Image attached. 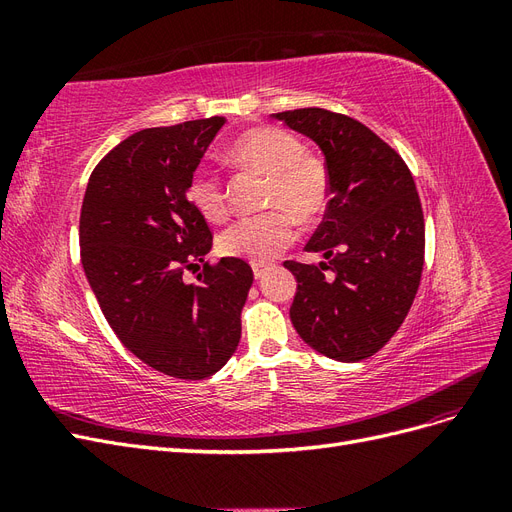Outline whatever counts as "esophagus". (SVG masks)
I'll use <instances>...</instances> for the list:
<instances>
[{
	"instance_id": "obj_1",
	"label": "esophagus",
	"mask_w": 512,
	"mask_h": 512,
	"mask_svg": "<svg viewBox=\"0 0 512 512\" xmlns=\"http://www.w3.org/2000/svg\"><path fill=\"white\" fill-rule=\"evenodd\" d=\"M269 269H271V265H267V262H252V271H254L256 280H260V277H265V273Z\"/></svg>"
}]
</instances>
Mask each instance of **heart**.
Listing matches in <instances>:
<instances>
[{
  "label": "heart",
  "mask_w": 512,
  "mask_h": 512,
  "mask_svg": "<svg viewBox=\"0 0 512 512\" xmlns=\"http://www.w3.org/2000/svg\"><path fill=\"white\" fill-rule=\"evenodd\" d=\"M230 160L269 177L265 203L275 209L237 220L222 232L218 247L230 258L269 262L297 237L294 215L309 222L327 207L329 168L303 151L299 138L282 128H256L243 134L230 147ZM188 200L209 222H222L228 213L224 185L209 170L192 175Z\"/></svg>",
  "instance_id": "heart-1"
}]
</instances>
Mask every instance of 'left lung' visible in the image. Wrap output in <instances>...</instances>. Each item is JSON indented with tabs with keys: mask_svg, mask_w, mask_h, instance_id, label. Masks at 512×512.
Masks as SVG:
<instances>
[{
	"mask_svg": "<svg viewBox=\"0 0 512 512\" xmlns=\"http://www.w3.org/2000/svg\"><path fill=\"white\" fill-rule=\"evenodd\" d=\"M320 147L329 205L305 245L318 265L288 260L297 280L290 320L307 346L333 361L376 354L408 316L421 284L425 222L406 162L361 121L299 108L275 113Z\"/></svg>",
	"mask_w": 512,
	"mask_h": 512,
	"instance_id": "8db88e82",
	"label": "left lung"
}]
</instances>
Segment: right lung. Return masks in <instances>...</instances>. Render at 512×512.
I'll return each instance as SVG.
<instances>
[{
    "label": "right lung",
    "mask_w": 512,
    "mask_h": 512,
    "mask_svg": "<svg viewBox=\"0 0 512 512\" xmlns=\"http://www.w3.org/2000/svg\"><path fill=\"white\" fill-rule=\"evenodd\" d=\"M226 117L141 130L89 177L81 209V260L102 314L134 356L181 380L220 371L241 339V309L254 282L241 258L205 262L211 230L188 200V183Z\"/></svg>",
    "instance_id": "obj_1"
}]
</instances>
